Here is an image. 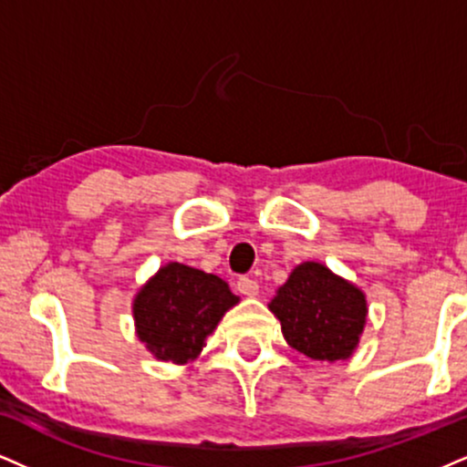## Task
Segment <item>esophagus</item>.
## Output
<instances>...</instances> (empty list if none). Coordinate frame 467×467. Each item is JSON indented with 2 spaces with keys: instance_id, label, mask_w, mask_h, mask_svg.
<instances>
[{
  "instance_id": "1",
  "label": "esophagus",
  "mask_w": 467,
  "mask_h": 467,
  "mask_svg": "<svg viewBox=\"0 0 467 467\" xmlns=\"http://www.w3.org/2000/svg\"><path fill=\"white\" fill-rule=\"evenodd\" d=\"M235 285H238V292L243 296L253 298V296L260 295V285H257V281L251 279V277H240L238 284H235Z\"/></svg>"
}]
</instances>
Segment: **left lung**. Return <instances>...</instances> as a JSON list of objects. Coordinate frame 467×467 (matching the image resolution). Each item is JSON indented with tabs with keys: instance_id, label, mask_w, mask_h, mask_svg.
I'll return each instance as SVG.
<instances>
[{
	"instance_id": "8db88e82",
	"label": "left lung",
	"mask_w": 467,
	"mask_h": 467,
	"mask_svg": "<svg viewBox=\"0 0 467 467\" xmlns=\"http://www.w3.org/2000/svg\"><path fill=\"white\" fill-rule=\"evenodd\" d=\"M292 348L322 364L348 359L366 329L361 287L320 262H303L268 303Z\"/></svg>"
}]
</instances>
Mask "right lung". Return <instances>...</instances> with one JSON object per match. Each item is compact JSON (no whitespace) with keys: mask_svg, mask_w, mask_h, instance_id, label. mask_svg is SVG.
<instances>
[{"mask_svg":"<svg viewBox=\"0 0 467 467\" xmlns=\"http://www.w3.org/2000/svg\"><path fill=\"white\" fill-rule=\"evenodd\" d=\"M238 303L227 281L169 262L131 301L136 337L155 359L186 366L197 359L223 316Z\"/></svg>","mask_w":467,"mask_h":467,"instance_id":"right-lung-1","label":"right lung"}]
</instances>
